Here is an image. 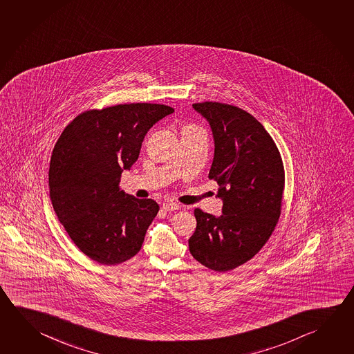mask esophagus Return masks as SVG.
<instances>
[{
  "label": "esophagus",
  "instance_id": "obj_1",
  "mask_svg": "<svg viewBox=\"0 0 354 354\" xmlns=\"http://www.w3.org/2000/svg\"><path fill=\"white\" fill-rule=\"evenodd\" d=\"M180 206L179 204H176V203H165V204H162V210L164 211H176L179 210Z\"/></svg>",
  "mask_w": 354,
  "mask_h": 354
}]
</instances>
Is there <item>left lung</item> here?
<instances>
[{
  "mask_svg": "<svg viewBox=\"0 0 354 354\" xmlns=\"http://www.w3.org/2000/svg\"><path fill=\"white\" fill-rule=\"evenodd\" d=\"M210 123L215 151L209 179L218 184L223 214L194 210L196 229L189 239L192 257L225 272L259 254L272 235L282 210L285 168L279 148L263 125L239 106L192 104Z\"/></svg>",
  "mask_w": 354,
  "mask_h": 354,
  "instance_id": "8db88e82",
  "label": "left lung"
}]
</instances>
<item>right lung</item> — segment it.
I'll use <instances>...</instances> for the list:
<instances>
[{"label":"right lung","instance_id":"add662e5","mask_svg":"<svg viewBox=\"0 0 354 354\" xmlns=\"http://www.w3.org/2000/svg\"><path fill=\"white\" fill-rule=\"evenodd\" d=\"M174 112L156 103H125L77 115L50 158V196L57 217L83 254L118 265L140 251L159 205L119 190L125 169L137 162L144 137Z\"/></svg>","mask_w":354,"mask_h":354}]
</instances>
